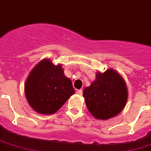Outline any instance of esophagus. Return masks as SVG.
<instances>
[{"label":"esophagus","instance_id":"esophagus-1","mask_svg":"<svg viewBox=\"0 0 151 151\" xmlns=\"http://www.w3.org/2000/svg\"><path fill=\"white\" fill-rule=\"evenodd\" d=\"M77 94H78V95H82V93H83V91H82V89H78L77 92Z\"/></svg>","mask_w":151,"mask_h":151}]
</instances>
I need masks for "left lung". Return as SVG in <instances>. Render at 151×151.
Here are the masks:
<instances>
[{
    "instance_id": "8db88e82",
    "label": "left lung",
    "mask_w": 151,
    "mask_h": 151,
    "mask_svg": "<svg viewBox=\"0 0 151 151\" xmlns=\"http://www.w3.org/2000/svg\"><path fill=\"white\" fill-rule=\"evenodd\" d=\"M124 78L113 69L97 72L96 80L83 91L86 106L96 119H109L122 111L127 101Z\"/></svg>"
}]
</instances>
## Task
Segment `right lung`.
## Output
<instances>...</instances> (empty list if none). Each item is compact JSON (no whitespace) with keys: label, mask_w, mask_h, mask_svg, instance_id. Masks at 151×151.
I'll list each match as a JSON object with an SVG mask.
<instances>
[{"label":"right lung","mask_w":151,"mask_h":151,"mask_svg":"<svg viewBox=\"0 0 151 151\" xmlns=\"http://www.w3.org/2000/svg\"><path fill=\"white\" fill-rule=\"evenodd\" d=\"M24 93L30 106L40 114L50 115L62 108L73 93L72 81L66 78L62 65L50 59L40 61L30 72Z\"/></svg>","instance_id":"obj_1"}]
</instances>
